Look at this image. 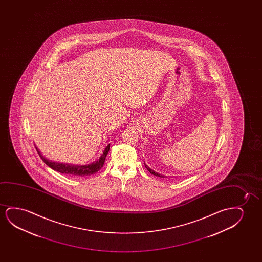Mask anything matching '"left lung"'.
Returning <instances> with one entry per match:
<instances>
[{
    "label": "left lung",
    "mask_w": 262,
    "mask_h": 262,
    "mask_svg": "<svg viewBox=\"0 0 262 262\" xmlns=\"http://www.w3.org/2000/svg\"><path fill=\"white\" fill-rule=\"evenodd\" d=\"M145 167L147 169V171H148V172L152 173V174H154V176H158V177H165V176H162L160 173H158V172H155L154 170H152V169L149 168V167H148V165H145Z\"/></svg>",
    "instance_id": "1"
}]
</instances>
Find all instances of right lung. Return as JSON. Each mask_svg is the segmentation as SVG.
Wrapping results in <instances>:
<instances>
[{
	"label": "right lung",
	"instance_id": "right-lung-1",
	"mask_svg": "<svg viewBox=\"0 0 262 262\" xmlns=\"http://www.w3.org/2000/svg\"><path fill=\"white\" fill-rule=\"evenodd\" d=\"M110 148V144L107 147L104 148L103 154L101 155L100 158L97 159V161L91 163L90 165H71V164H63V163H58V162H53L48 160L46 158H43L40 151L36 147L37 153L39 154L40 158H42L46 165H48L50 168L54 169V171L64 173L69 176H91L96 172H98L104 164V160L107 156Z\"/></svg>",
	"mask_w": 262,
	"mask_h": 262
}]
</instances>
